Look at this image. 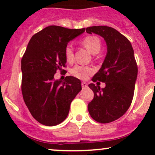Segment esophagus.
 I'll return each mask as SVG.
<instances>
[{
  "mask_svg": "<svg viewBox=\"0 0 155 155\" xmlns=\"http://www.w3.org/2000/svg\"><path fill=\"white\" fill-rule=\"evenodd\" d=\"M81 87H82V88H87V83L82 82L81 83Z\"/></svg>",
  "mask_w": 155,
  "mask_h": 155,
  "instance_id": "esophagus-1",
  "label": "esophagus"
}]
</instances>
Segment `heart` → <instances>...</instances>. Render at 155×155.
<instances>
[{
  "label": "heart",
  "mask_w": 155,
  "mask_h": 155,
  "mask_svg": "<svg viewBox=\"0 0 155 155\" xmlns=\"http://www.w3.org/2000/svg\"><path fill=\"white\" fill-rule=\"evenodd\" d=\"M83 46L89 50L92 54H96L99 52L101 47V40L98 37L95 35H89L85 37L82 41ZM64 54L68 62H72L74 59V49L71 44H68L64 49ZM93 73V69L91 67L83 66L76 65L71 69V74L79 79H87L88 76Z\"/></svg>",
  "instance_id": "obj_1"
}]
</instances>
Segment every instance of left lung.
I'll use <instances>...</instances> for the list:
<instances>
[{
  "label": "left lung",
  "mask_w": 155,
  "mask_h": 155,
  "mask_svg": "<svg viewBox=\"0 0 155 155\" xmlns=\"http://www.w3.org/2000/svg\"><path fill=\"white\" fill-rule=\"evenodd\" d=\"M86 32L100 35L107 46L104 63L92 78L94 82H105L106 87L88 85L94 92L88 111L93 120L108 123L123 116L132 103L138 76L134 51L128 39L111 27H89Z\"/></svg>",
  "instance_id": "left-lung-1"
}]
</instances>
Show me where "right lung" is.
Here are the masks:
<instances>
[{
	"instance_id": "obj_1",
	"label": "right lung",
	"mask_w": 155,
	"mask_h": 155,
	"mask_svg": "<svg viewBox=\"0 0 155 155\" xmlns=\"http://www.w3.org/2000/svg\"><path fill=\"white\" fill-rule=\"evenodd\" d=\"M85 31L50 25L32 36L21 61L22 92L27 107L41 124H59L66 119L71 103L81 90V82L74 76L65 81L55 80L66 59L64 49L69 41Z\"/></svg>"
}]
</instances>
